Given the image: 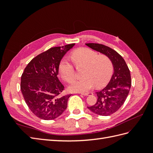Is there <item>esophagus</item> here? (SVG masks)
<instances>
[{
	"label": "esophagus",
	"instance_id": "34e87169",
	"mask_svg": "<svg viewBox=\"0 0 153 153\" xmlns=\"http://www.w3.org/2000/svg\"><path fill=\"white\" fill-rule=\"evenodd\" d=\"M81 95H85V96H88V95H93V93H79Z\"/></svg>",
	"mask_w": 153,
	"mask_h": 153
}]
</instances>
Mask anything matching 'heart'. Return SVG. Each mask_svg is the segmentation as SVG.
<instances>
[{
    "label": "heart",
    "instance_id": "1",
    "mask_svg": "<svg viewBox=\"0 0 153 153\" xmlns=\"http://www.w3.org/2000/svg\"><path fill=\"white\" fill-rule=\"evenodd\" d=\"M70 58L77 68L83 67L81 71L82 78L74 80L68 86V90L71 92L85 93L95 85L101 87L112 76V63L105 55H98L88 48H80L71 53ZM58 71L62 79L67 82H71L75 76L73 65L66 58L60 61Z\"/></svg>",
    "mask_w": 153,
    "mask_h": 153
}]
</instances>
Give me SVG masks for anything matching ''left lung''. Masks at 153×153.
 Instances as JSON below:
<instances>
[{"mask_svg":"<svg viewBox=\"0 0 153 153\" xmlns=\"http://www.w3.org/2000/svg\"><path fill=\"white\" fill-rule=\"evenodd\" d=\"M87 47L108 56L112 63L114 74L105 88L97 92L95 105L88 106L91 111L100 116H109L120 109L131 88V75L124 59L117 52L105 45L86 43Z\"/></svg>","mask_w":153,"mask_h":153,"instance_id":"1","label":"left lung"}]
</instances>
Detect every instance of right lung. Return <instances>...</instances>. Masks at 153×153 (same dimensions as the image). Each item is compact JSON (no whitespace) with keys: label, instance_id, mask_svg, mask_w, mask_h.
<instances>
[{"label":"right lung","instance_id":"1","mask_svg":"<svg viewBox=\"0 0 153 153\" xmlns=\"http://www.w3.org/2000/svg\"><path fill=\"white\" fill-rule=\"evenodd\" d=\"M74 45L51 48L33 58L24 69L21 91L29 108L38 118L54 120L67 108L71 95L60 96L64 87L57 75L62 58Z\"/></svg>","mask_w":153,"mask_h":153}]
</instances>
